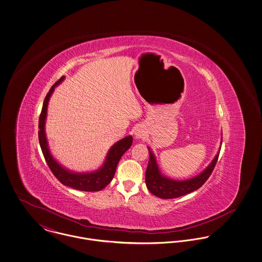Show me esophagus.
<instances>
[{
	"label": "esophagus",
	"instance_id": "obj_1",
	"mask_svg": "<svg viewBox=\"0 0 262 262\" xmlns=\"http://www.w3.org/2000/svg\"><path fill=\"white\" fill-rule=\"evenodd\" d=\"M145 129H144L142 126H140V127H138V128L136 129V132H135V138H136V139L141 140V139L145 138Z\"/></svg>",
	"mask_w": 262,
	"mask_h": 262
}]
</instances>
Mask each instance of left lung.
<instances>
[{
  "mask_svg": "<svg viewBox=\"0 0 262 262\" xmlns=\"http://www.w3.org/2000/svg\"><path fill=\"white\" fill-rule=\"evenodd\" d=\"M222 145V142H221ZM149 152V160L147 164V168L145 171V185L148 191L155 196L162 199H174L184 195H187L191 192L198 190L204 183L208 180L213 169L217 163L219 157V147L218 152L212 160V162L204 169L203 171L197 176L187 179V180H174L166 177L160 171L159 165L157 163L155 154L147 146Z\"/></svg>",
  "mask_w": 262,
  "mask_h": 262,
  "instance_id": "obj_1",
  "label": "left lung"
}]
</instances>
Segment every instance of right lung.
Returning a JSON list of instances; mask_svg holds the SVG:
<instances>
[{
	"mask_svg": "<svg viewBox=\"0 0 262 262\" xmlns=\"http://www.w3.org/2000/svg\"><path fill=\"white\" fill-rule=\"evenodd\" d=\"M64 76H62L58 81L50 88L49 92L47 93L44 102H43V107L42 112L39 117V143L42 149V152L44 155L45 161L50 168L51 172L57 178L60 183L63 185L79 190V191H84V192H97L105 188L114 179L116 170H117V164L122 157V155L132 146L133 144V137L127 136L123 138L122 140L117 142L115 145H113L105 157V160L101 167L93 172H88V173H77L73 172L71 170L66 169L63 167L61 164H59L57 160L52 156L49 145H48V141L46 138V133H45V123H46V118H47V108H48V103L50 100V97L52 93L54 92L56 86L64 80Z\"/></svg>",
	"mask_w": 262,
	"mask_h": 262,
	"instance_id": "right-lung-1",
	"label": "right lung"
}]
</instances>
